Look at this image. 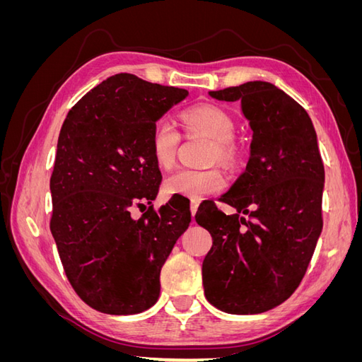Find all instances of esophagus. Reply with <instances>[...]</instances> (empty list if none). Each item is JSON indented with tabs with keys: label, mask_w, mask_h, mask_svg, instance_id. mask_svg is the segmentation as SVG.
Segmentation results:
<instances>
[{
	"label": "esophagus",
	"mask_w": 362,
	"mask_h": 362,
	"mask_svg": "<svg viewBox=\"0 0 362 362\" xmlns=\"http://www.w3.org/2000/svg\"><path fill=\"white\" fill-rule=\"evenodd\" d=\"M198 206H199V202H198V201H192V202H190V211H192L193 221H194V214H196V211H198Z\"/></svg>",
	"instance_id": "1"
}]
</instances>
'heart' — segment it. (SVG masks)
<instances>
[{
    "mask_svg": "<svg viewBox=\"0 0 362 362\" xmlns=\"http://www.w3.org/2000/svg\"><path fill=\"white\" fill-rule=\"evenodd\" d=\"M182 124L187 133H201L213 140L211 160L223 164H231L235 160L237 148L233 140L235 122L222 108L210 104L192 107L182 113ZM181 137V131L169 117H161L154 124L151 133V151L160 168L168 169L177 160ZM163 187L168 194H180L192 201H199L221 192L225 187V177L216 168H180L168 175Z\"/></svg>",
    "mask_w": 362,
    "mask_h": 362,
    "instance_id": "heart-1",
    "label": "heart"
}]
</instances>
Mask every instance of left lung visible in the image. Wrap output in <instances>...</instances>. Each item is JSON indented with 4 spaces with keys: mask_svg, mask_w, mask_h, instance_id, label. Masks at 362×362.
<instances>
[{
    "mask_svg": "<svg viewBox=\"0 0 362 362\" xmlns=\"http://www.w3.org/2000/svg\"><path fill=\"white\" fill-rule=\"evenodd\" d=\"M210 95L242 101L254 134L246 170L218 199L237 214L211 202L194 216L213 237L202 262L205 298L229 314L264 313L290 298L313 258L323 228V161L308 113L276 86L247 81Z\"/></svg>",
    "mask_w": 362,
    "mask_h": 362,
    "instance_id": "1",
    "label": "left lung"
}]
</instances>
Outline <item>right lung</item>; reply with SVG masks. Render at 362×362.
Segmentation results:
<instances>
[{"label":"right lung","instance_id":"obj_1","mask_svg":"<svg viewBox=\"0 0 362 362\" xmlns=\"http://www.w3.org/2000/svg\"><path fill=\"white\" fill-rule=\"evenodd\" d=\"M189 92L117 74L76 103L60 129L49 187V228L64 273L93 310L127 315L151 308L160 272L189 228L187 202L156 210L161 172L152 157L154 124ZM146 200L139 219L130 208Z\"/></svg>","mask_w":362,"mask_h":362}]
</instances>
